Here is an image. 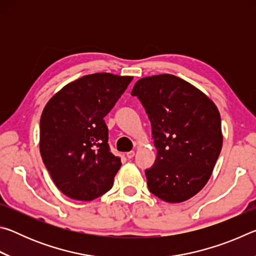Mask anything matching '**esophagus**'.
<instances>
[{"mask_svg": "<svg viewBox=\"0 0 256 256\" xmlns=\"http://www.w3.org/2000/svg\"><path fill=\"white\" fill-rule=\"evenodd\" d=\"M134 154H136V152H134V151H128V152H126V157L128 159H132L134 157Z\"/></svg>", "mask_w": 256, "mask_h": 256, "instance_id": "34e87169", "label": "esophagus"}]
</instances>
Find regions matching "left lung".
<instances>
[{"instance_id":"left-lung-1","label":"left lung","mask_w":256,"mask_h":256,"mask_svg":"<svg viewBox=\"0 0 256 256\" xmlns=\"http://www.w3.org/2000/svg\"><path fill=\"white\" fill-rule=\"evenodd\" d=\"M131 94L148 114L157 148L154 166L146 170L149 190L164 202L188 200L208 183L222 148L218 108L172 74L142 78Z\"/></svg>"}]
</instances>
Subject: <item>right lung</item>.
Here are the masks:
<instances>
[{
    "mask_svg": "<svg viewBox=\"0 0 256 256\" xmlns=\"http://www.w3.org/2000/svg\"><path fill=\"white\" fill-rule=\"evenodd\" d=\"M132 79L84 76L56 92L42 112V162L58 188L73 200L92 201L112 188L122 162L110 152L104 118Z\"/></svg>",
    "mask_w": 256,
    "mask_h": 256,
    "instance_id": "add662e5",
    "label": "right lung"
}]
</instances>
